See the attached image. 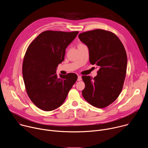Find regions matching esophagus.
<instances>
[{"mask_svg":"<svg viewBox=\"0 0 148 148\" xmlns=\"http://www.w3.org/2000/svg\"><path fill=\"white\" fill-rule=\"evenodd\" d=\"M82 79V77H81V76H80V75H78V79H77V81H81Z\"/></svg>","mask_w":148,"mask_h":148,"instance_id":"obj_1","label":"esophagus"}]
</instances>
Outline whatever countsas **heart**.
Wrapping results in <instances>:
<instances>
[{
    "mask_svg": "<svg viewBox=\"0 0 148 148\" xmlns=\"http://www.w3.org/2000/svg\"><path fill=\"white\" fill-rule=\"evenodd\" d=\"M80 45H82V44H80Z\"/></svg>",
    "mask_w": 148,
    "mask_h": 148,
    "instance_id": "obj_1",
    "label": "heart"
}]
</instances>
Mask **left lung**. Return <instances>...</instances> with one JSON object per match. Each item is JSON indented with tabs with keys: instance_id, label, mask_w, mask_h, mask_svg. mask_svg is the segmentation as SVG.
Masks as SVG:
<instances>
[{
	"instance_id": "8db88e82",
	"label": "left lung",
	"mask_w": 148,
	"mask_h": 148,
	"mask_svg": "<svg viewBox=\"0 0 148 148\" xmlns=\"http://www.w3.org/2000/svg\"><path fill=\"white\" fill-rule=\"evenodd\" d=\"M78 38L88 48L90 62L99 68L94 78L83 75L82 94L92 106L102 108L114 102L122 91L127 68V56L113 33L96 29L80 33Z\"/></svg>"
}]
</instances>
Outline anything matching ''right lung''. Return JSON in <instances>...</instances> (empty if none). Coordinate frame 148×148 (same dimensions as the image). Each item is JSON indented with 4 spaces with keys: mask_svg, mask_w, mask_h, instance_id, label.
Segmentation results:
<instances>
[{
    "mask_svg": "<svg viewBox=\"0 0 148 148\" xmlns=\"http://www.w3.org/2000/svg\"><path fill=\"white\" fill-rule=\"evenodd\" d=\"M78 33L45 31L27 49L22 67L26 90L33 103L42 110L50 111L60 107L77 79L74 73L60 74L58 78L56 70Z\"/></svg>",
    "mask_w": 148,
    "mask_h": 148,
    "instance_id": "add662e5",
    "label": "right lung"
}]
</instances>
